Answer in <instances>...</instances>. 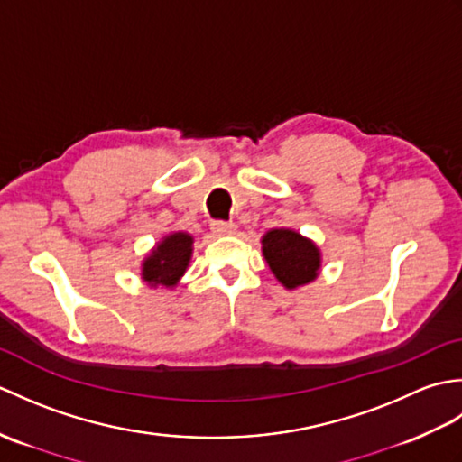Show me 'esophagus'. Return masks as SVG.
Returning a JSON list of instances; mask_svg holds the SVG:
<instances>
[{"mask_svg":"<svg viewBox=\"0 0 462 462\" xmlns=\"http://www.w3.org/2000/svg\"><path fill=\"white\" fill-rule=\"evenodd\" d=\"M212 232L216 234V236H226V234H234L236 232V224L234 222H222V220H214L210 224Z\"/></svg>","mask_w":462,"mask_h":462,"instance_id":"esophagus-1","label":"esophagus"}]
</instances>
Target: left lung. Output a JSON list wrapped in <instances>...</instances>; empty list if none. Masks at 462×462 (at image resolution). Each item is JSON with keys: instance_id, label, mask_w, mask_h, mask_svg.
<instances>
[{"instance_id": "left-lung-1", "label": "left lung", "mask_w": 462, "mask_h": 462, "mask_svg": "<svg viewBox=\"0 0 462 462\" xmlns=\"http://www.w3.org/2000/svg\"><path fill=\"white\" fill-rule=\"evenodd\" d=\"M262 254L273 276L286 290L316 282L321 270V250L311 238L291 228H272L262 236Z\"/></svg>"}]
</instances>
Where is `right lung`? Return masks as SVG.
Listing matches in <instances>:
<instances>
[{
    "mask_svg": "<svg viewBox=\"0 0 462 462\" xmlns=\"http://www.w3.org/2000/svg\"><path fill=\"white\" fill-rule=\"evenodd\" d=\"M194 236L184 230H174L154 244L141 262V280L146 288L174 290L190 266Z\"/></svg>",
    "mask_w": 462,
    "mask_h": 462,
    "instance_id": "1",
    "label": "right lung"
}]
</instances>
